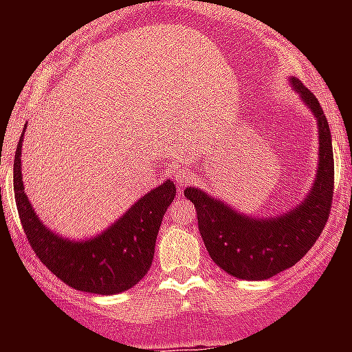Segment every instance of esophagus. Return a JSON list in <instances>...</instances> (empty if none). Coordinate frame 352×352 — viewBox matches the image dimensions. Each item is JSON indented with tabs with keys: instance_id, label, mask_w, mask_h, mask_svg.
<instances>
[{
	"instance_id": "esophagus-1",
	"label": "esophagus",
	"mask_w": 352,
	"mask_h": 352,
	"mask_svg": "<svg viewBox=\"0 0 352 352\" xmlns=\"http://www.w3.org/2000/svg\"><path fill=\"white\" fill-rule=\"evenodd\" d=\"M174 179H176V183H178L179 186H183V185H186V183L190 182V174L179 169V170H176V173H174Z\"/></svg>"
}]
</instances>
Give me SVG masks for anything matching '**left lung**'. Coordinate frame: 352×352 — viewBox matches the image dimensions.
<instances>
[{"label":"left lung","mask_w":352,"mask_h":352,"mask_svg":"<svg viewBox=\"0 0 352 352\" xmlns=\"http://www.w3.org/2000/svg\"><path fill=\"white\" fill-rule=\"evenodd\" d=\"M291 84L319 126L317 176L303 203L280 217L252 219L199 188L185 190L197 211L199 232L210 257L223 272L243 280H266L294 266L321 236L331 211L335 166L328 120L310 89L294 77Z\"/></svg>","instance_id":"1"}]
</instances>
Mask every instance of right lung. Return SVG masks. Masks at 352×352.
<instances>
[{
  "instance_id": "right-lung-1",
  "label": "right lung",
  "mask_w": 352,
  "mask_h": 352,
  "mask_svg": "<svg viewBox=\"0 0 352 352\" xmlns=\"http://www.w3.org/2000/svg\"><path fill=\"white\" fill-rule=\"evenodd\" d=\"M23 135L14 158L15 204L24 234L36 257L61 282L77 291L111 296L133 287L151 266L162 219L176 195L174 183L167 179L142 195L118 222L96 238L72 241L49 231L24 194L21 173Z\"/></svg>"
}]
</instances>
